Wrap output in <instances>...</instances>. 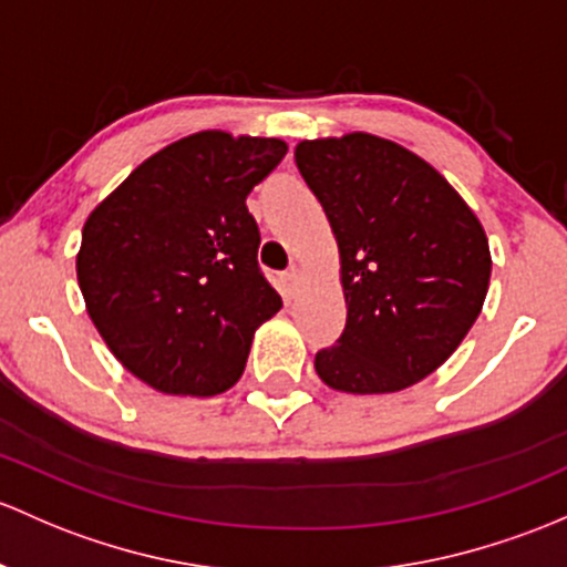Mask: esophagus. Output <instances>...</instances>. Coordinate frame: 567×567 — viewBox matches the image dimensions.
I'll return each instance as SVG.
<instances>
[{"instance_id":"obj_1","label":"esophagus","mask_w":567,"mask_h":567,"mask_svg":"<svg viewBox=\"0 0 567 567\" xmlns=\"http://www.w3.org/2000/svg\"><path fill=\"white\" fill-rule=\"evenodd\" d=\"M279 290H282L288 299H293L296 290H299V271H296V268H290V271H285L282 277H279Z\"/></svg>"}]
</instances>
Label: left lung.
Segmentation results:
<instances>
[{
  "label": "left lung",
  "instance_id": "1",
  "mask_svg": "<svg viewBox=\"0 0 567 567\" xmlns=\"http://www.w3.org/2000/svg\"><path fill=\"white\" fill-rule=\"evenodd\" d=\"M296 165L339 244L348 326L315 355L342 393H393L443 367L484 307V225L426 159L369 133L301 141Z\"/></svg>",
  "mask_w": 567,
  "mask_h": 567
}]
</instances>
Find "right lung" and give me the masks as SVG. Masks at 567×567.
<instances>
[{"label": "right lung", "mask_w": 567, "mask_h": 567, "mask_svg": "<svg viewBox=\"0 0 567 567\" xmlns=\"http://www.w3.org/2000/svg\"><path fill=\"white\" fill-rule=\"evenodd\" d=\"M285 154L279 138L187 135L143 159L83 223L75 271L89 318L154 391H228L255 331L282 309L260 274L247 195Z\"/></svg>", "instance_id": "obj_1"}]
</instances>
